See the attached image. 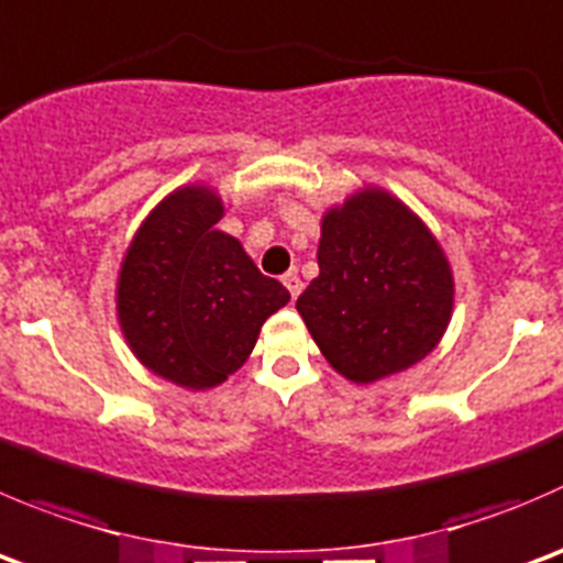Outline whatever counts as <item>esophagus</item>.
<instances>
[{
    "instance_id": "obj_1",
    "label": "esophagus",
    "mask_w": 563,
    "mask_h": 563,
    "mask_svg": "<svg viewBox=\"0 0 563 563\" xmlns=\"http://www.w3.org/2000/svg\"><path fill=\"white\" fill-rule=\"evenodd\" d=\"M283 286L288 288V294H291V299H297L299 291H302V280H299L297 272H288V275H283Z\"/></svg>"
}]
</instances>
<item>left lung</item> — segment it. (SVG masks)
Segmentation results:
<instances>
[{"label": "left lung", "instance_id": "obj_1", "mask_svg": "<svg viewBox=\"0 0 563 563\" xmlns=\"http://www.w3.org/2000/svg\"><path fill=\"white\" fill-rule=\"evenodd\" d=\"M451 308L449 261L407 206L365 189L324 217L319 277L297 310L346 379L368 385L427 357Z\"/></svg>", "mask_w": 563, "mask_h": 563}]
</instances>
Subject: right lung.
Listing matches in <instances>:
<instances>
[{"instance_id":"right-lung-1","label":"right lung","mask_w":563,"mask_h":563,"mask_svg":"<svg viewBox=\"0 0 563 563\" xmlns=\"http://www.w3.org/2000/svg\"><path fill=\"white\" fill-rule=\"evenodd\" d=\"M222 211L206 187L173 192L136 231L118 283L120 327L140 363L195 390L228 379L291 299L217 231Z\"/></svg>"}]
</instances>
